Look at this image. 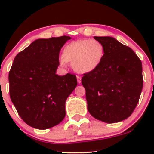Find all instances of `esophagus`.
I'll list each match as a JSON object with an SVG mask.
<instances>
[{"label": "esophagus", "mask_w": 154, "mask_h": 154, "mask_svg": "<svg viewBox=\"0 0 154 154\" xmlns=\"http://www.w3.org/2000/svg\"><path fill=\"white\" fill-rule=\"evenodd\" d=\"M77 83H81V77H80V76H77Z\"/></svg>", "instance_id": "1"}]
</instances>
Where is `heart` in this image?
Segmentation results:
<instances>
[{"mask_svg":"<svg viewBox=\"0 0 154 154\" xmlns=\"http://www.w3.org/2000/svg\"><path fill=\"white\" fill-rule=\"evenodd\" d=\"M104 54V46L98 40H77L64 48L60 63L65 66L67 63H71L73 69L77 72L88 73L100 66Z\"/></svg>","mask_w":154,"mask_h":154,"instance_id":"obj_1","label":"heart"}]
</instances>
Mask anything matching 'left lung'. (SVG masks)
Segmentation results:
<instances>
[{"label":"left lung","mask_w":154,"mask_h":154,"mask_svg":"<svg viewBox=\"0 0 154 154\" xmlns=\"http://www.w3.org/2000/svg\"><path fill=\"white\" fill-rule=\"evenodd\" d=\"M105 48L101 64L83 74L88 110L106 123L122 122L131 116L143 87L142 65L130 48L109 36H94Z\"/></svg>","instance_id":"1"}]
</instances>
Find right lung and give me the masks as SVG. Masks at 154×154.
<instances>
[{
    "instance_id": "obj_1",
    "label": "right lung",
    "mask_w": 154,
    "mask_h": 154,
    "mask_svg": "<svg viewBox=\"0 0 154 154\" xmlns=\"http://www.w3.org/2000/svg\"><path fill=\"white\" fill-rule=\"evenodd\" d=\"M70 36L37 39L18 53L9 73L10 95L20 117L45 130L66 116L65 104L77 85L74 74H56L61 48Z\"/></svg>"
}]
</instances>
